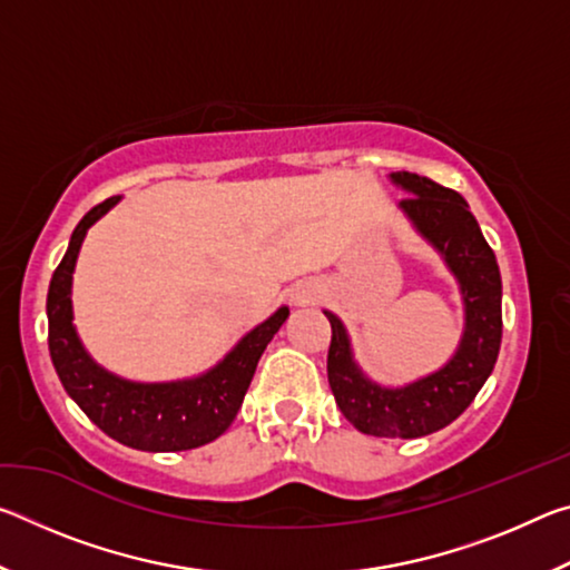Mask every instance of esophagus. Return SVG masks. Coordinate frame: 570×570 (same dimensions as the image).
<instances>
[{
	"label": "esophagus",
	"mask_w": 570,
	"mask_h": 570,
	"mask_svg": "<svg viewBox=\"0 0 570 570\" xmlns=\"http://www.w3.org/2000/svg\"><path fill=\"white\" fill-rule=\"evenodd\" d=\"M292 298H294V304H308L316 298V292L314 288H296Z\"/></svg>",
	"instance_id": "1"
}]
</instances>
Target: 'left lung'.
Segmentation results:
<instances>
[{
    "instance_id": "obj_1",
    "label": "left lung",
    "mask_w": 570,
    "mask_h": 570,
    "mask_svg": "<svg viewBox=\"0 0 570 570\" xmlns=\"http://www.w3.org/2000/svg\"><path fill=\"white\" fill-rule=\"evenodd\" d=\"M390 180L407 193L400 200L402 214L455 276L465 312L462 336L440 370L387 387L356 364L344 322L324 308L332 324L326 374L336 404L356 430L372 438L414 440L458 420L493 372L503 336V282L493 248L460 193L407 170L390 173Z\"/></svg>"
}]
</instances>
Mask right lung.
<instances>
[{"instance_id": "obj_1", "label": "right lung", "mask_w": 570, "mask_h": 570, "mask_svg": "<svg viewBox=\"0 0 570 570\" xmlns=\"http://www.w3.org/2000/svg\"><path fill=\"white\" fill-rule=\"evenodd\" d=\"M115 204H120V196L95 206L77 224L70 246L52 274L47 322L55 372L77 407L105 435L122 445L146 452H180L208 445L236 420L266 344L288 320V306H278L268 320L240 336L224 360L196 377L132 382L108 372L92 360L77 336L72 324V274L90 226L98 224Z\"/></svg>"}]
</instances>
